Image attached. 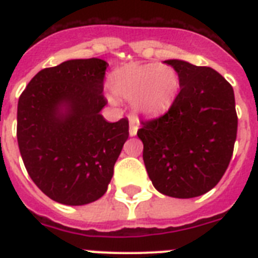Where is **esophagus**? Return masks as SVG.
I'll return each mask as SVG.
<instances>
[{
  "mask_svg": "<svg viewBox=\"0 0 258 258\" xmlns=\"http://www.w3.org/2000/svg\"><path fill=\"white\" fill-rule=\"evenodd\" d=\"M137 133H138V121L131 119V120H130V135H131V137H135Z\"/></svg>",
  "mask_w": 258,
  "mask_h": 258,
  "instance_id": "34e87169",
  "label": "esophagus"
}]
</instances>
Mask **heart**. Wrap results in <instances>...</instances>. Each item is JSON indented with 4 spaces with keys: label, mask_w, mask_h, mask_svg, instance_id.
Instances as JSON below:
<instances>
[{
    "label": "heart",
    "mask_w": 258,
    "mask_h": 258,
    "mask_svg": "<svg viewBox=\"0 0 258 258\" xmlns=\"http://www.w3.org/2000/svg\"><path fill=\"white\" fill-rule=\"evenodd\" d=\"M109 88L116 97L134 101L138 112L157 115L175 100L179 76L167 64H131L111 75Z\"/></svg>",
    "instance_id": "1"
}]
</instances>
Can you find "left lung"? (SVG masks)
<instances>
[{"mask_svg": "<svg viewBox=\"0 0 258 258\" xmlns=\"http://www.w3.org/2000/svg\"><path fill=\"white\" fill-rule=\"evenodd\" d=\"M180 91L163 115L141 120L143 161L154 187L174 198L212 190L228 169L238 117L233 87L210 67L166 60Z\"/></svg>", "mask_w": 258, "mask_h": 258, "instance_id": "8db88e82", "label": "left lung"}]
</instances>
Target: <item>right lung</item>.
I'll use <instances>...</instances> for the list:
<instances>
[{"mask_svg": "<svg viewBox=\"0 0 258 258\" xmlns=\"http://www.w3.org/2000/svg\"><path fill=\"white\" fill-rule=\"evenodd\" d=\"M107 67L100 58H79L44 68L18 99L17 142L25 169L60 204L79 206L104 196L128 139L125 117L108 123L100 115Z\"/></svg>", "mask_w": 258, "mask_h": 258, "instance_id": "add662e5", "label": "right lung"}]
</instances>
